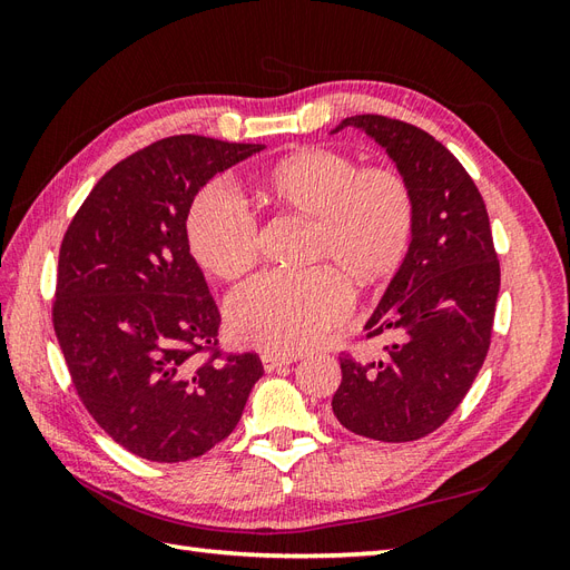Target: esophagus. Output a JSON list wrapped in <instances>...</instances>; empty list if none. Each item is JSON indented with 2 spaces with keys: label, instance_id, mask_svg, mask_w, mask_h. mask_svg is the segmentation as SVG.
<instances>
[{
  "label": "esophagus",
  "instance_id": "obj_1",
  "mask_svg": "<svg viewBox=\"0 0 570 570\" xmlns=\"http://www.w3.org/2000/svg\"><path fill=\"white\" fill-rule=\"evenodd\" d=\"M262 364H264V371H266V373H273V371H278L281 366L292 364V356H278V354L264 352V354H262Z\"/></svg>",
  "mask_w": 570,
  "mask_h": 570
}]
</instances>
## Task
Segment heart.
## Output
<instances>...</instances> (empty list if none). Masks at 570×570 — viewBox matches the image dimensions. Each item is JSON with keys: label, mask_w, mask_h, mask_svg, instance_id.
<instances>
[{"label": "heart", "mask_w": 570, "mask_h": 570, "mask_svg": "<svg viewBox=\"0 0 570 570\" xmlns=\"http://www.w3.org/2000/svg\"><path fill=\"white\" fill-rule=\"evenodd\" d=\"M264 195L314 218L312 258L333 262L364 285L400 268L416 230V197L400 170L358 168L350 154L331 147H304L275 164ZM187 245L202 268L237 278L258 258L256 218L233 189L214 183L189 206ZM335 266L256 275L228 299L230 333L275 354L318 342L352 308V289Z\"/></svg>", "instance_id": "1"}]
</instances>
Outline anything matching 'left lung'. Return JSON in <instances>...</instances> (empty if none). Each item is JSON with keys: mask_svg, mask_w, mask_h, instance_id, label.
<instances>
[{"mask_svg": "<svg viewBox=\"0 0 570 570\" xmlns=\"http://www.w3.org/2000/svg\"><path fill=\"white\" fill-rule=\"evenodd\" d=\"M361 128L385 147L416 197V230L366 337L392 335L373 361L340 356L335 419L381 442L421 440L452 416L492 340L499 258L473 178L433 135L404 120L361 114L333 130Z\"/></svg>", "mask_w": 570, "mask_h": 570, "instance_id": "8db88e82", "label": "left lung"}]
</instances>
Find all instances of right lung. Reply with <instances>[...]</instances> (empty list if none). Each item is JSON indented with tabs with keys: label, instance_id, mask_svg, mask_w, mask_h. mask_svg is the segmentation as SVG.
Returning <instances> with one entry per match:
<instances>
[{
	"label": "right lung",
	"instance_id": "1",
	"mask_svg": "<svg viewBox=\"0 0 570 570\" xmlns=\"http://www.w3.org/2000/svg\"><path fill=\"white\" fill-rule=\"evenodd\" d=\"M264 145L174 135L99 178L59 249L51 321L85 409L130 454L178 463L226 440L258 377L218 347L220 312L187 245L199 189Z\"/></svg>",
	"mask_w": 570,
	"mask_h": 570
}]
</instances>
